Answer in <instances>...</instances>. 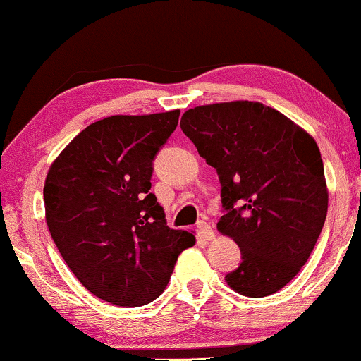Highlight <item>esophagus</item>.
Returning <instances> with one entry per match:
<instances>
[{"mask_svg":"<svg viewBox=\"0 0 361 361\" xmlns=\"http://www.w3.org/2000/svg\"><path fill=\"white\" fill-rule=\"evenodd\" d=\"M197 231H199V235H201V238H204V240H207V241L214 240V230H213V228H211L209 223L199 221V224H197Z\"/></svg>","mask_w":361,"mask_h":361,"instance_id":"34e87169","label":"esophagus"}]
</instances>
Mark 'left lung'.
<instances>
[{"label": "left lung", "instance_id": "left-lung-1", "mask_svg": "<svg viewBox=\"0 0 361 361\" xmlns=\"http://www.w3.org/2000/svg\"><path fill=\"white\" fill-rule=\"evenodd\" d=\"M180 128L221 180L218 231L241 250L224 281L247 298L281 290L307 262L328 214L316 140L257 101L196 106Z\"/></svg>", "mask_w": 361, "mask_h": 361}]
</instances>
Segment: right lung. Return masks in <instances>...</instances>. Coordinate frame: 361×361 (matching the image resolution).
<instances>
[{
	"label": "right lung",
	"instance_id": "obj_1",
	"mask_svg": "<svg viewBox=\"0 0 361 361\" xmlns=\"http://www.w3.org/2000/svg\"><path fill=\"white\" fill-rule=\"evenodd\" d=\"M180 109L94 121L59 154L44 185L45 221L72 274L114 306L162 294L194 231L171 230L152 188V160Z\"/></svg>",
	"mask_w": 361,
	"mask_h": 361
}]
</instances>
